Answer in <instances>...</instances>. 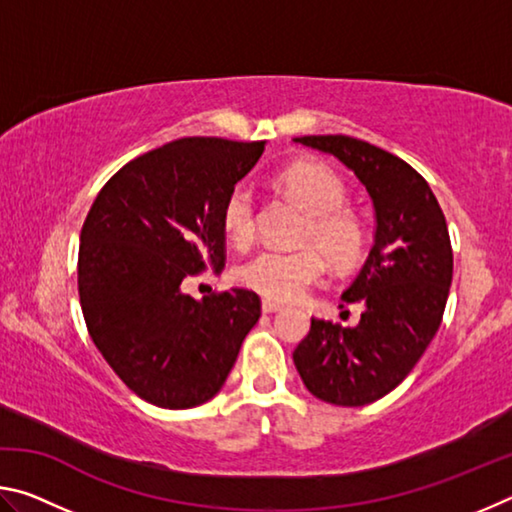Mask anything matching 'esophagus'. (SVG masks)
<instances>
[{
	"mask_svg": "<svg viewBox=\"0 0 512 512\" xmlns=\"http://www.w3.org/2000/svg\"><path fill=\"white\" fill-rule=\"evenodd\" d=\"M280 309H282L280 302H273V300H264V302H262V311H264V314H275V311H280Z\"/></svg>",
	"mask_w": 512,
	"mask_h": 512,
	"instance_id": "obj_1",
	"label": "esophagus"
}]
</instances>
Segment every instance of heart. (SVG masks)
Segmentation results:
<instances>
[{"instance_id": "obj_1", "label": "heart", "mask_w": 512, "mask_h": 512, "mask_svg": "<svg viewBox=\"0 0 512 512\" xmlns=\"http://www.w3.org/2000/svg\"><path fill=\"white\" fill-rule=\"evenodd\" d=\"M280 192L309 216L302 228L300 250H259L237 268V280L268 300H293L325 273L326 257L336 271H350L366 253V228L345 198L348 189L336 171L316 160H296L275 176ZM223 230L232 244L246 248L257 232L255 196L237 185L225 196Z\"/></svg>"}]
</instances>
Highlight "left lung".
Instances as JSON below:
<instances>
[{"label":"left lung","mask_w":512,"mask_h":512,"mask_svg":"<svg viewBox=\"0 0 512 512\" xmlns=\"http://www.w3.org/2000/svg\"><path fill=\"white\" fill-rule=\"evenodd\" d=\"M296 142L339 158L375 205V246L343 293L345 302L363 307L359 325L311 318L293 352L318 400L363 406L402 384L443 323L454 273L447 221L427 180L397 155L348 135Z\"/></svg>","instance_id":"left-lung-1"}]
</instances>
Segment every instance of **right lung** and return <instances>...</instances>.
<instances>
[{"instance_id":"add662e5","label":"right lung","mask_w":512,"mask_h":512,"mask_svg":"<svg viewBox=\"0 0 512 512\" xmlns=\"http://www.w3.org/2000/svg\"><path fill=\"white\" fill-rule=\"evenodd\" d=\"M264 142L183 137L124 164L85 216L79 298L108 366L142 400L192 409L221 391L262 316L255 291L194 300L183 282L225 264L221 210Z\"/></svg>"}]
</instances>
